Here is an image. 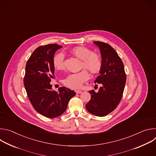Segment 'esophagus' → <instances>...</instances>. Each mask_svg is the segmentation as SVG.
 <instances>
[{"label": "esophagus", "mask_w": 156, "mask_h": 156, "mask_svg": "<svg viewBox=\"0 0 156 156\" xmlns=\"http://www.w3.org/2000/svg\"><path fill=\"white\" fill-rule=\"evenodd\" d=\"M75 93L76 94H80L81 93V91H80V90H75Z\"/></svg>", "instance_id": "34e87169"}]
</instances>
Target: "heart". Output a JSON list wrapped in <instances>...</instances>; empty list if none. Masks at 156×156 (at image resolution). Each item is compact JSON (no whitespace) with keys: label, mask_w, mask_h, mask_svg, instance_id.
I'll return each instance as SVG.
<instances>
[{"label":"heart","mask_w":156,"mask_h":156,"mask_svg":"<svg viewBox=\"0 0 156 156\" xmlns=\"http://www.w3.org/2000/svg\"><path fill=\"white\" fill-rule=\"evenodd\" d=\"M71 53L82 60L81 68L90 70L92 73H97L102 68V60L99 55L85 47L77 46L71 50ZM65 55L63 52H58L53 58V65L57 70H62L64 66ZM90 78V73L84 69L80 72L70 73L63 80L64 85L71 89H78L83 83Z\"/></svg>","instance_id":"b5f03b06"}]
</instances>
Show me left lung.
I'll return each instance as SVG.
<instances>
[{
    "instance_id": "obj_1",
    "label": "left lung",
    "mask_w": 156,
    "mask_h": 156,
    "mask_svg": "<svg viewBox=\"0 0 156 156\" xmlns=\"http://www.w3.org/2000/svg\"><path fill=\"white\" fill-rule=\"evenodd\" d=\"M94 43L100 49L102 63L94 83L102 86L98 93L94 90L89 91L91 98L86 108L91 114L104 117L112 112L119 104L126 77L123 62L115 49L105 42L94 41Z\"/></svg>"
}]
</instances>
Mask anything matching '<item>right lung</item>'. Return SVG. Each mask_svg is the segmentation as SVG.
<instances>
[{
    "mask_svg": "<svg viewBox=\"0 0 156 156\" xmlns=\"http://www.w3.org/2000/svg\"><path fill=\"white\" fill-rule=\"evenodd\" d=\"M62 46L51 44L36 48L28 60L23 79L26 91L33 107L40 114L53 119L62 115L66 109L75 91L65 87L58 92L52 90L50 84L54 78L53 58Z\"/></svg>",
    "mask_w": 156,
    "mask_h": 156,
    "instance_id": "1",
    "label": "right lung"
}]
</instances>
